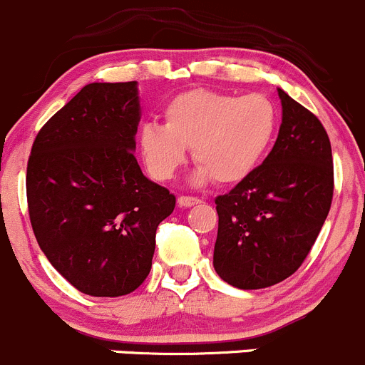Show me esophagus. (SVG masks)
I'll return each instance as SVG.
<instances>
[{"mask_svg":"<svg viewBox=\"0 0 365 365\" xmlns=\"http://www.w3.org/2000/svg\"><path fill=\"white\" fill-rule=\"evenodd\" d=\"M201 203V200H197V197H192V196H180L178 197V205L183 206V208H189V206H194Z\"/></svg>","mask_w":365,"mask_h":365,"instance_id":"1","label":"esophagus"}]
</instances>
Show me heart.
I'll use <instances>...</instances> for the list:
<instances>
[{
	"mask_svg": "<svg viewBox=\"0 0 365 365\" xmlns=\"http://www.w3.org/2000/svg\"><path fill=\"white\" fill-rule=\"evenodd\" d=\"M279 127L277 106L263 93L238 97L194 88L173 97L164 108V125L145 123L139 150L153 178L165 182L187 159L200 168L196 185L210 178L231 185L247 178L267 157Z\"/></svg>",
	"mask_w": 365,
	"mask_h": 365,
	"instance_id": "obj_1",
	"label": "heart"
}]
</instances>
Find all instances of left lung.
<instances>
[{
  "label": "left lung",
  "instance_id": "obj_1",
  "mask_svg": "<svg viewBox=\"0 0 365 365\" xmlns=\"http://www.w3.org/2000/svg\"><path fill=\"white\" fill-rule=\"evenodd\" d=\"M282 123L263 164L215 200L213 268L240 289L295 274L314 245L334 196L332 148L322 121L279 88Z\"/></svg>",
  "mask_w": 365,
  "mask_h": 365
}]
</instances>
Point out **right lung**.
<instances>
[{"mask_svg":"<svg viewBox=\"0 0 365 365\" xmlns=\"http://www.w3.org/2000/svg\"><path fill=\"white\" fill-rule=\"evenodd\" d=\"M138 83L86 84L36 134L26 171L40 249L91 297H121L152 268L157 227L176 197L134 157Z\"/></svg>","mask_w":365,"mask_h":365,"instance_id":"add662e5","label":"right lung"}]
</instances>
